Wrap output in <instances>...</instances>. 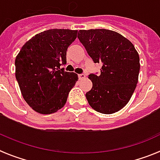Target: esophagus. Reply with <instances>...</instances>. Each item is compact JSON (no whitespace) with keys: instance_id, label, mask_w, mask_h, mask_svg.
Wrapping results in <instances>:
<instances>
[{"instance_id":"obj_1","label":"esophagus","mask_w":160,"mask_h":160,"mask_svg":"<svg viewBox=\"0 0 160 160\" xmlns=\"http://www.w3.org/2000/svg\"><path fill=\"white\" fill-rule=\"evenodd\" d=\"M85 78H86V74H83V73H82V74H78V78L80 79V80Z\"/></svg>"}]
</instances>
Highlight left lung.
I'll list each match as a JSON object with an SVG mask.
<instances>
[{
	"label": "left lung",
	"mask_w": 160,
	"mask_h": 160,
	"mask_svg": "<svg viewBox=\"0 0 160 160\" xmlns=\"http://www.w3.org/2000/svg\"><path fill=\"white\" fill-rule=\"evenodd\" d=\"M79 41L94 63H101V74H90L89 105L105 114L118 112L130 101L138 82L140 58L133 44L112 30H79Z\"/></svg>",
	"instance_id": "1"
}]
</instances>
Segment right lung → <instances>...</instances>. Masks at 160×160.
Returning a JSON list of instances; mask_svg holds the SVG:
<instances>
[{
	"label": "right lung",
	"mask_w": 160,
	"mask_h": 160,
	"mask_svg": "<svg viewBox=\"0 0 160 160\" xmlns=\"http://www.w3.org/2000/svg\"><path fill=\"white\" fill-rule=\"evenodd\" d=\"M77 34L78 30L57 28L42 32L17 55L15 77L24 101L36 112L50 114L65 105L78 77L60 65L66 64V52Z\"/></svg>",
	"instance_id": "add662e5"
}]
</instances>
